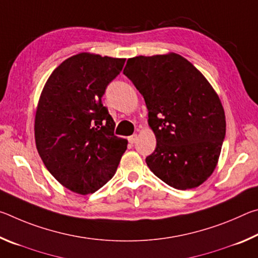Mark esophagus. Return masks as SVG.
Returning a JSON list of instances; mask_svg holds the SVG:
<instances>
[{"instance_id":"obj_1","label":"esophagus","mask_w":258,"mask_h":258,"mask_svg":"<svg viewBox=\"0 0 258 258\" xmlns=\"http://www.w3.org/2000/svg\"><path fill=\"white\" fill-rule=\"evenodd\" d=\"M137 140H138V134H133L131 135V137H128V142L131 145H133V143L137 142Z\"/></svg>"}]
</instances>
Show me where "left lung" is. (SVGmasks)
<instances>
[{
  "label": "left lung",
  "instance_id": "8db88e82",
  "mask_svg": "<svg viewBox=\"0 0 258 258\" xmlns=\"http://www.w3.org/2000/svg\"><path fill=\"white\" fill-rule=\"evenodd\" d=\"M123 73L145 98L156 135L148 167L178 190L203 184L216 167L225 137V113L215 90L174 52L134 56Z\"/></svg>",
  "mask_w": 258,
  "mask_h": 258
}]
</instances>
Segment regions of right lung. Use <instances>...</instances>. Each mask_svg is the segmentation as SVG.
I'll list each match as a JSON object with an SVG mask.
<instances>
[{
    "label": "right lung",
    "mask_w": 258,
    "mask_h": 258,
    "mask_svg": "<svg viewBox=\"0 0 258 258\" xmlns=\"http://www.w3.org/2000/svg\"><path fill=\"white\" fill-rule=\"evenodd\" d=\"M125 59L82 52L56 67L46 81L35 115V142L45 167L60 184L93 194L115 175L127 140L101 98Z\"/></svg>",
    "instance_id": "obj_1"
}]
</instances>
